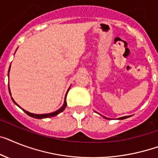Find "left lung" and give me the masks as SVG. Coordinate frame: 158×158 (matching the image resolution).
Segmentation results:
<instances>
[{
	"instance_id": "8db88e82",
	"label": "left lung",
	"mask_w": 158,
	"mask_h": 158,
	"mask_svg": "<svg viewBox=\"0 0 158 158\" xmlns=\"http://www.w3.org/2000/svg\"><path fill=\"white\" fill-rule=\"evenodd\" d=\"M102 116L103 117V118H106V119H109V118H106V117H105V116H103V115H102ZM128 117H130V115H128V116H124V117H120V118H118V119H124V118H128Z\"/></svg>"
}]
</instances>
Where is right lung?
Wrapping results in <instances>:
<instances>
[{
  "mask_svg": "<svg viewBox=\"0 0 158 158\" xmlns=\"http://www.w3.org/2000/svg\"><path fill=\"white\" fill-rule=\"evenodd\" d=\"M10 69H9V72H8V76H9V73H10ZM69 89H70V87H69V89H68V91H67V93H66V94H65L64 101L63 106H61V107L60 108V109H58V110H56V111L52 112V113H48V114H33V113H31V112L27 111V110H24V109H23V111H24L25 113H26V114H28L29 116L33 117V118H50V117L56 116V115H57V114H60V113H61V112L63 111V110H64L65 108H66V106H67V102H66V96H67V94H68V92H69ZM9 90H10V95H11V93H10V85H9ZM11 98H12V100H13V102H14V103L16 104L17 106H18V104H17L16 102H15V101H14V100L13 99V98L11 97ZM19 107H20V106H19Z\"/></svg>",
  "mask_w": 158,
  "mask_h": 158,
  "instance_id": "1",
  "label": "right lung"
}]
</instances>
